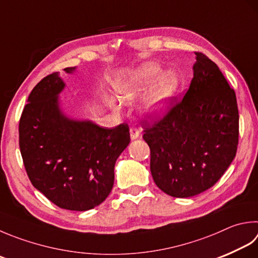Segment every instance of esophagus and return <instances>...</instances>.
<instances>
[{"mask_svg":"<svg viewBox=\"0 0 258 258\" xmlns=\"http://www.w3.org/2000/svg\"><path fill=\"white\" fill-rule=\"evenodd\" d=\"M130 137L133 140L139 138L140 137V131L136 127H131L130 128Z\"/></svg>","mask_w":258,"mask_h":258,"instance_id":"34e87169","label":"esophagus"}]
</instances>
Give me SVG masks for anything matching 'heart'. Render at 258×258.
Masks as SVG:
<instances>
[{"mask_svg": "<svg viewBox=\"0 0 258 258\" xmlns=\"http://www.w3.org/2000/svg\"><path fill=\"white\" fill-rule=\"evenodd\" d=\"M160 69L152 62L145 64L136 70L131 75L115 85V93L123 102L133 101L152 85L157 79ZM178 87V77L173 71L162 73L153 89L149 91L144 102L145 110L152 114H159L167 108L168 102L175 95ZM109 104L115 111H120V105L113 100Z\"/></svg>", "mask_w": 258, "mask_h": 258, "instance_id": "obj_1", "label": "heart"}]
</instances>
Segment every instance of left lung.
<instances>
[{"label": "left lung", "instance_id": "obj_1", "mask_svg": "<svg viewBox=\"0 0 258 258\" xmlns=\"http://www.w3.org/2000/svg\"><path fill=\"white\" fill-rule=\"evenodd\" d=\"M196 55L184 98L173 96L162 119L142 121L154 182L174 198L194 197L215 185L235 158L239 137L234 89L216 62Z\"/></svg>", "mask_w": 258, "mask_h": 258}]
</instances>
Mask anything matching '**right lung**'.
I'll use <instances>...</instances> for the list:
<instances>
[{
    "instance_id": "obj_1",
    "label": "right lung",
    "mask_w": 258,
    "mask_h": 258,
    "mask_svg": "<svg viewBox=\"0 0 258 258\" xmlns=\"http://www.w3.org/2000/svg\"><path fill=\"white\" fill-rule=\"evenodd\" d=\"M64 87L58 73L33 87L19 122V146L38 191L61 209L86 211L101 205L112 189L115 160L130 143L129 127L102 128L67 118L58 103Z\"/></svg>"
}]
</instances>
